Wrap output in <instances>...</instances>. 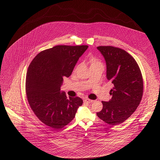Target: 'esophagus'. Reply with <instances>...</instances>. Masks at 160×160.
<instances>
[{
	"mask_svg": "<svg viewBox=\"0 0 160 160\" xmlns=\"http://www.w3.org/2000/svg\"><path fill=\"white\" fill-rule=\"evenodd\" d=\"M83 101L85 102H87V103H91V102H94L93 100H91V99H90L88 98H85Z\"/></svg>",
	"mask_w": 160,
	"mask_h": 160,
	"instance_id": "34e87169",
	"label": "esophagus"
}]
</instances>
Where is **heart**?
<instances>
[{
	"label": "heart",
	"instance_id": "1",
	"mask_svg": "<svg viewBox=\"0 0 160 160\" xmlns=\"http://www.w3.org/2000/svg\"><path fill=\"white\" fill-rule=\"evenodd\" d=\"M90 62L91 63V66L92 65H95V64H99V63H101L98 59H96V58L94 57H91L90 58Z\"/></svg>",
	"mask_w": 160,
	"mask_h": 160
}]
</instances>
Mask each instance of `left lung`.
<instances>
[{
    "mask_svg": "<svg viewBox=\"0 0 160 160\" xmlns=\"http://www.w3.org/2000/svg\"><path fill=\"white\" fill-rule=\"evenodd\" d=\"M107 66L106 77L114 87L108 101L98 117L111 125H117L128 119L139 105L143 95V78L140 68L127 52L113 46H99Z\"/></svg>",
    "mask_w": 160,
    "mask_h": 160,
    "instance_id": "8db88e82",
    "label": "left lung"
}]
</instances>
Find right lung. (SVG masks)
Here are the masks:
<instances>
[{"label": "right lung", "instance_id": "obj_1", "mask_svg": "<svg viewBox=\"0 0 160 160\" xmlns=\"http://www.w3.org/2000/svg\"><path fill=\"white\" fill-rule=\"evenodd\" d=\"M88 45H59L38 53L27 73L28 102L36 117L53 130H60L74 118L83 101L60 92L63 77H69Z\"/></svg>", "mask_w": 160, "mask_h": 160}]
</instances>
